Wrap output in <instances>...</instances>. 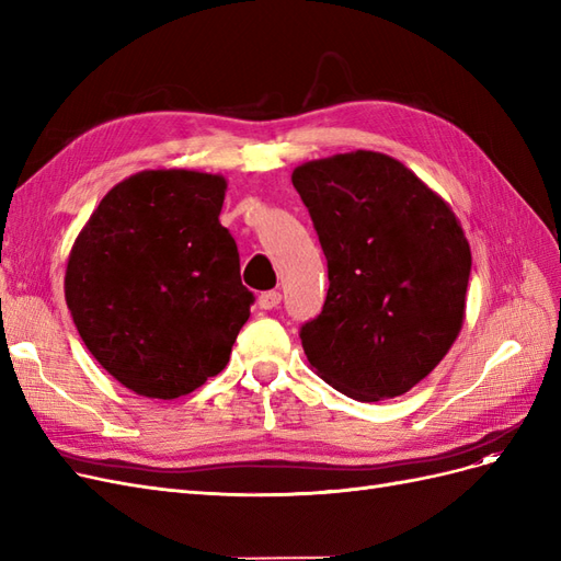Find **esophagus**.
<instances>
[{
    "mask_svg": "<svg viewBox=\"0 0 561 561\" xmlns=\"http://www.w3.org/2000/svg\"><path fill=\"white\" fill-rule=\"evenodd\" d=\"M257 304H260V309H264V311L276 309L278 304H280V293H276V290L262 293V295H260V299H257Z\"/></svg>",
    "mask_w": 561,
    "mask_h": 561,
    "instance_id": "obj_1",
    "label": "esophagus"
}]
</instances>
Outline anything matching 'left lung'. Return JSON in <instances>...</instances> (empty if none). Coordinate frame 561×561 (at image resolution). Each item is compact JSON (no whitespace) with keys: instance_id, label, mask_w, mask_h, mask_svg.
<instances>
[{"instance_id":"left-lung-1","label":"left lung","mask_w":561,"mask_h":561,"mask_svg":"<svg viewBox=\"0 0 561 561\" xmlns=\"http://www.w3.org/2000/svg\"><path fill=\"white\" fill-rule=\"evenodd\" d=\"M293 184L330 290L301 328L311 369L360 402L398 398L449 353L466 318L470 245L449 203L379 151L307 161Z\"/></svg>"}]
</instances>
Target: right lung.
Here are the masks:
<instances>
[{
  "instance_id": "right-lung-1",
  "label": "right lung",
  "mask_w": 561,
  "mask_h": 561,
  "mask_svg": "<svg viewBox=\"0 0 561 561\" xmlns=\"http://www.w3.org/2000/svg\"><path fill=\"white\" fill-rule=\"evenodd\" d=\"M222 175L159 168L114 184L79 231L65 301L93 358L133 393L173 400L229 363L250 318Z\"/></svg>"
}]
</instances>
